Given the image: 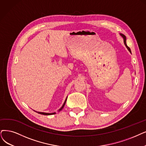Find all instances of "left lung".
<instances>
[{
	"label": "left lung",
	"mask_w": 146,
	"mask_h": 146,
	"mask_svg": "<svg viewBox=\"0 0 146 146\" xmlns=\"http://www.w3.org/2000/svg\"><path fill=\"white\" fill-rule=\"evenodd\" d=\"M121 35V36L123 38V39H124V44H125V46H126V48H127V50L129 51V52L130 53H131V49H130V48L129 47V46H128L127 45V44H126V36L124 35H123V34H120Z\"/></svg>",
	"instance_id": "obj_1"
}]
</instances>
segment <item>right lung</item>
Wrapping results in <instances>:
<instances>
[{"label": "right lung", "mask_w": 146, "mask_h": 146, "mask_svg": "<svg viewBox=\"0 0 146 146\" xmlns=\"http://www.w3.org/2000/svg\"><path fill=\"white\" fill-rule=\"evenodd\" d=\"M66 100H65V102H64V104H63V106L61 107V108L59 110V111L62 110V109L64 107V106H65V103H66ZM38 113H39V114H43V115H51V114H55V113H42V112H38Z\"/></svg>", "instance_id": "1"}]
</instances>
